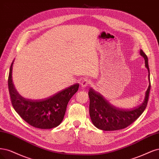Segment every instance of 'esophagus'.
<instances>
[{"mask_svg": "<svg viewBox=\"0 0 159 159\" xmlns=\"http://www.w3.org/2000/svg\"><path fill=\"white\" fill-rule=\"evenodd\" d=\"M90 83V80L89 79H84L83 81L81 82V86L83 87H86L87 86H89Z\"/></svg>", "mask_w": 159, "mask_h": 159, "instance_id": "34e87169", "label": "esophagus"}]
</instances>
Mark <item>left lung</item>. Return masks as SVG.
Wrapping results in <instances>:
<instances>
[{"mask_svg": "<svg viewBox=\"0 0 159 159\" xmlns=\"http://www.w3.org/2000/svg\"><path fill=\"white\" fill-rule=\"evenodd\" d=\"M140 53L145 59V66L148 70L149 80V85L146 92L145 100L141 106L131 110L117 108L106 101L103 96L96 93L93 89H90L89 92L90 116L93 124L98 129L104 131H116L124 129L134 123L145 110L151 90L150 73L147 55L143 50L140 51Z\"/></svg>", "mask_w": 159, "mask_h": 159, "instance_id": "left-lung-1", "label": "left lung"}]
</instances>
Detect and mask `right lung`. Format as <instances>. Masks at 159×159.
Instances as JSON below:
<instances>
[{"instance_id":"obj_1","label":"right lung","mask_w":159,"mask_h":159,"mask_svg":"<svg viewBox=\"0 0 159 159\" xmlns=\"http://www.w3.org/2000/svg\"><path fill=\"white\" fill-rule=\"evenodd\" d=\"M8 75V90L12 105L19 116L28 124L39 129H47L58 126L64 118L70 99L78 91L76 83L43 100L25 99L15 89L12 79V65Z\"/></svg>"}]
</instances>
